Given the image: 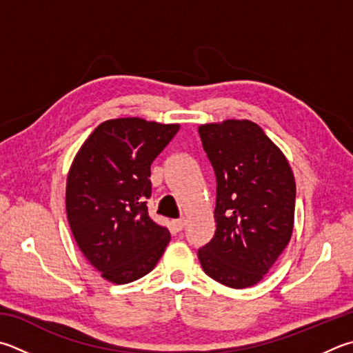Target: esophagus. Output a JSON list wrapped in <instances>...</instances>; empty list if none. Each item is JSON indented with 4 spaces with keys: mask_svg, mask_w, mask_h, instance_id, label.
<instances>
[{
    "mask_svg": "<svg viewBox=\"0 0 353 353\" xmlns=\"http://www.w3.org/2000/svg\"><path fill=\"white\" fill-rule=\"evenodd\" d=\"M172 225H174L176 232H182L183 227H185V219H183V217H181V219H176L174 222H172Z\"/></svg>",
    "mask_w": 353,
    "mask_h": 353,
    "instance_id": "1",
    "label": "esophagus"
}]
</instances>
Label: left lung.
<instances>
[{
    "label": "left lung",
    "mask_w": 353,
    "mask_h": 353,
    "mask_svg": "<svg viewBox=\"0 0 353 353\" xmlns=\"http://www.w3.org/2000/svg\"><path fill=\"white\" fill-rule=\"evenodd\" d=\"M216 174V232L197 256L203 272L232 288L264 278L290 242L293 171L276 145L250 120L199 126Z\"/></svg>",
    "instance_id": "obj_1"
}]
</instances>
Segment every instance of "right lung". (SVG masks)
<instances>
[{
	"instance_id": "obj_1",
	"label": "right lung",
	"mask_w": 353,
	"mask_h": 353,
	"mask_svg": "<svg viewBox=\"0 0 353 353\" xmlns=\"http://www.w3.org/2000/svg\"><path fill=\"white\" fill-rule=\"evenodd\" d=\"M139 117L100 123L77 152L66 182V213L77 245L106 281L148 274L171 239L151 219V163L179 131Z\"/></svg>"
}]
</instances>
